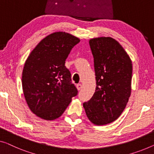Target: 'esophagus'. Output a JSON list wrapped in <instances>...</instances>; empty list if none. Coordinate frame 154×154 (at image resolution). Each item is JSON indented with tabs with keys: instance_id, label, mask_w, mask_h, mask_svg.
Wrapping results in <instances>:
<instances>
[{
	"instance_id": "34e87169",
	"label": "esophagus",
	"mask_w": 154,
	"mask_h": 154,
	"mask_svg": "<svg viewBox=\"0 0 154 154\" xmlns=\"http://www.w3.org/2000/svg\"><path fill=\"white\" fill-rule=\"evenodd\" d=\"M76 86H77V88L78 91H80V90H81V89L82 88V85L81 84H77Z\"/></svg>"
}]
</instances>
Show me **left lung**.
Here are the masks:
<instances>
[{
    "label": "left lung",
    "mask_w": 154,
    "mask_h": 154,
    "mask_svg": "<svg viewBox=\"0 0 154 154\" xmlns=\"http://www.w3.org/2000/svg\"><path fill=\"white\" fill-rule=\"evenodd\" d=\"M96 88L84 108L91 122L104 125L117 120L131 91L132 62L122 45L111 37L92 38Z\"/></svg>",
    "instance_id": "obj_1"
}]
</instances>
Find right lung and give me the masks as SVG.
Segmentation results:
<instances>
[{"instance_id":"obj_1","label":"right lung","mask_w":154,"mask_h":154,"mask_svg":"<svg viewBox=\"0 0 154 154\" xmlns=\"http://www.w3.org/2000/svg\"><path fill=\"white\" fill-rule=\"evenodd\" d=\"M79 41L68 33H52L40 41L25 63L22 74L25 98L32 112L43 120L60 117L77 95L65 61Z\"/></svg>"}]
</instances>
